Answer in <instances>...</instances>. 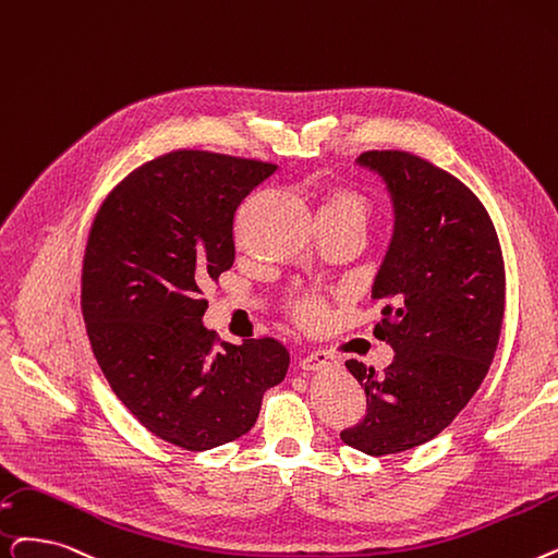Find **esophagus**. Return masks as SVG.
<instances>
[{"instance_id":"34e87169","label":"esophagus","mask_w":558,"mask_h":558,"mask_svg":"<svg viewBox=\"0 0 558 558\" xmlns=\"http://www.w3.org/2000/svg\"><path fill=\"white\" fill-rule=\"evenodd\" d=\"M339 367V360L328 351H312L301 360L303 372H322V369H335Z\"/></svg>"}]
</instances>
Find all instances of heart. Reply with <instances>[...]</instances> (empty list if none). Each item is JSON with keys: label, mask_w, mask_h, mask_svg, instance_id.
Wrapping results in <instances>:
<instances>
[{"label": "heart", "mask_w": 558, "mask_h": 558, "mask_svg": "<svg viewBox=\"0 0 558 558\" xmlns=\"http://www.w3.org/2000/svg\"><path fill=\"white\" fill-rule=\"evenodd\" d=\"M372 203L360 189L351 184H335L326 191V196L319 207V223H357L365 226L369 219ZM294 317L305 324L314 326L326 317V305L322 299L312 294H299L292 299Z\"/></svg>", "instance_id": "1"}]
</instances>
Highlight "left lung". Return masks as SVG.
Wrapping results in <instances>:
<instances>
[{
  "label": "left lung",
  "mask_w": 558,
  "mask_h": 558,
  "mask_svg": "<svg viewBox=\"0 0 558 558\" xmlns=\"http://www.w3.org/2000/svg\"><path fill=\"white\" fill-rule=\"evenodd\" d=\"M390 193L395 226L372 299L376 337L395 349L383 374L349 360L367 415L339 433L369 456L420 447L445 430L486 378L504 319V259L474 193L442 168L401 150L355 159Z\"/></svg>",
  "instance_id": "1"
}]
</instances>
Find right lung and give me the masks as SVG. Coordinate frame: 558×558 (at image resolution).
I'll return each instance as SVG.
<instances>
[{"label":"right lung","mask_w":558,"mask_h":558,"mask_svg":"<svg viewBox=\"0 0 558 558\" xmlns=\"http://www.w3.org/2000/svg\"><path fill=\"white\" fill-rule=\"evenodd\" d=\"M274 171L168 153L120 182L88 232L82 312L95 360L145 428L189 451L246 435L289 367L278 339L219 344L203 324V287L234 262V211Z\"/></svg>","instance_id":"right-lung-1"}]
</instances>
